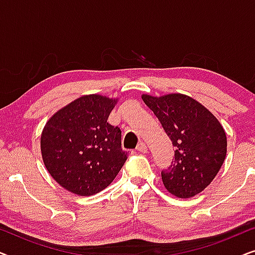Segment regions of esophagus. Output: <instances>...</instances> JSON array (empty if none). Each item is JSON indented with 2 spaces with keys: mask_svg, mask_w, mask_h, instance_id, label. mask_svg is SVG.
Here are the masks:
<instances>
[{
  "mask_svg": "<svg viewBox=\"0 0 255 255\" xmlns=\"http://www.w3.org/2000/svg\"><path fill=\"white\" fill-rule=\"evenodd\" d=\"M135 149H137V151H138V152H141V153H146V152H147V146H146V144H145V142H142V141H140V142H139V144L137 145V148H135Z\"/></svg>",
  "mask_w": 255,
  "mask_h": 255,
  "instance_id": "1",
  "label": "esophagus"
}]
</instances>
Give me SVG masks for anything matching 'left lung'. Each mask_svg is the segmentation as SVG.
Returning a JSON list of instances; mask_svg holds the SVG:
<instances>
[{"instance_id":"obj_1","label":"left lung","mask_w":255,"mask_h":255,"mask_svg":"<svg viewBox=\"0 0 255 255\" xmlns=\"http://www.w3.org/2000/svg\"><path fill=\"white\" fill-rule=\"evenodd\" d=\"M168 135L174 161L161 172L166 189L190 198L212 182L226 156V134L217 118L200 102L182 94L141 96Z\"/></svg>"}]
</instances>
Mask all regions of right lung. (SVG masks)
<instances>
[{
  "instance_id": "obj_1",
  "label": "right lung",
  "mask_w": 255,
  "mask_h": 255,
  "mask_svg": "<svg viewBox=\"0 0 255 255\" xmlns=\"http://www.w3.org/2000/svg\"><path fill=\"white\" fill-rule=\"evenodd\" d=\"M117 99L81 96L57 111L41 132L40 149L51 176L66 190L92 196L106 189L128 159L122 131L108 123Z\"/></svg>"
}]
</instances>
